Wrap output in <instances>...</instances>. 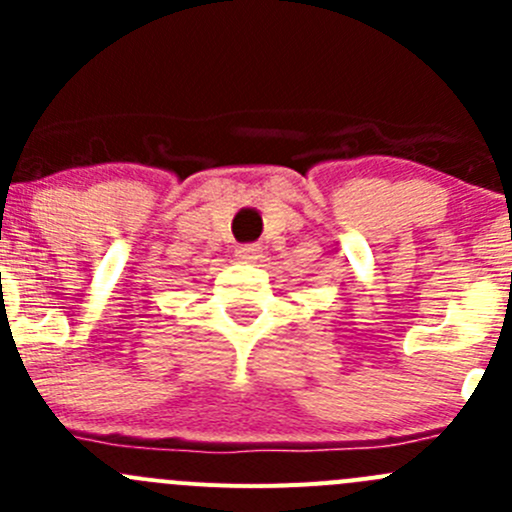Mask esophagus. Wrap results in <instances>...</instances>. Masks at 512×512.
<instances>
[{
  "label": "esophagus",
  "instance_id": "esophagus-1",
  "mask_svg": "<svg viewBox=\"0 0 512 512\" xmlns=\"http://www.w3.org/2000/svg\"><path fill=\"white\" fill-rule=\"evenodd\" d=\"M262 257V247L257 245V242H252V245H242L240 250H237V260L242 262H257Z\"/></svg>",
  "mask_w": 512,
  "mask_h": 512
}]
</instances>
